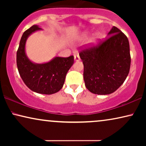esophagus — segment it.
Instances as JSON below:
<instances>
[{"instance_id": "esophagus-1", "label": "esophagus", "mask_w": 146, "mask_h": 146, "mask_svg": "<svg viewBox=\"0 0 146 146\" xmlns=\"http://www.w3.org/2000/svg\"><path fill=\"white\" fill-rule=\"evenodd\" d=\"M74 57L75 61H79L80 60V56L78 54H74Z\"/></svg>"}]
</instances>
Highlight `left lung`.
Instances as JSON below:
<instances>
[{
	"label": "left lung",
	"instance_id": "obj_1",
	"mask_svg": "<svg viewBox=\"0 0 146 146\" xmlns=\"http://www.w3.org/2000/svg\"><path fill=\"white\" fill-rule=\"evenodd\" d=\"M86 88L99 95L110 94L122 84L128 75L131 56L126 36L113 27L108 37L96 46L80 47Z\"/></svg>",
	"mask_w": 146,
	"mask_h": 146
}]
</instances>
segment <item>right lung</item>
<instances>
[{"mask_svg":"<svg viewBox=\"0 0 146 146\" xmlns=\"http://www.w3.org/2000/svg\"><path fill=\"white\" fill-rule=\"evenodd\" d=\"M33 25L23 33L17 52V64L21 78L31 90L43 94H52L62 88L66 75L74 64V56L56 57L49 62L35 64L25 54L27 38L34 32L40 30Z\"/></svg>","mask_w":146,"mask_h":146,"instance_id":"1","label":"right lung"}]
</instances>
